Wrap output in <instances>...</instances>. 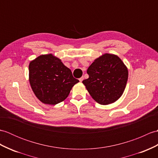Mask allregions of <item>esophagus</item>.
<instances>
[{
	"mask_svg": "<svg viewBox=\"0 0 158 158\" xmlns=\"http://www.w3.org/2000/svg\"><path fill=\"white\" fill-rule=\"evenodd\" d=\"M83 77H81L80 79H79V81H80V82H82L83 81Z\"/></svg>",
	"mask_w": 158,
	"mask_h": 158,
	"instance_id": "34e87169",
	"label": "esophagus"
}]
</instances>
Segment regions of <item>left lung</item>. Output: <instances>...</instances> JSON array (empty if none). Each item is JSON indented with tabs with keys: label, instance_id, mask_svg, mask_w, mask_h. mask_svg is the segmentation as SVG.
Returning a JSON list of instances; mask_svg holds the SVG:
<instances>
[{
	"label": "left lung",
	"instance_id": "1",
	"mask_svg": "<svg viewBox=\"0 0 158 158\" xmlns=\"http://www.w3.org/2000/svg\"><path fill=\"white\" fill-rule=\"evenodd\" d=\"M87 73L89 78L83 80L82 83L98 104L108 105L114 103L123 95L129 72L118 56L104 54L95 59Z\"/></svg>",
	"mask_w": 158,
	"mask_h": 158
}]
</instances>
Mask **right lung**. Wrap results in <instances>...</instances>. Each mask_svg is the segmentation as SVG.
<instances>
[{
  "instance_id": "obj_1",
  "label": "right lung",
  "mask_w": 158,
  "mask_h": 158,
  "mask_svg": "<svg viewBox=\"0 0 158 158\" xmlns=\"http://www.w3.org/2000/svg\"><path fill=\"white\" fill-rule=\"evenodd\" d=\"M29 81L38 100L50 105L64 101L79 81L61 60L52 54L40 55L29 62Z\"/></svg>"
}]
</instances>
